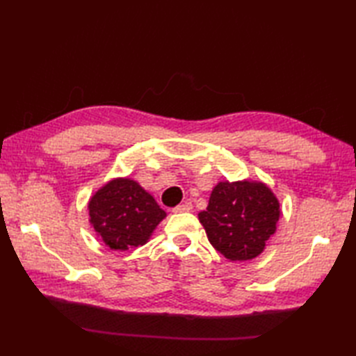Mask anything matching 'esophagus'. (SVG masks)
<instances>
[{
    "label": "esophagus",
    "instance_id": "esophagus-1",
    "mask_svg": "<svg viewBox=\"0 0 356 356\" xmlns=\"http://www.w3.org/2000/svg\"><path fill=\"white\" fill-rule=\"evenodd\" d=\"M191 209H193V205H191L190 202H186V203H182V205L172 208V213H176V214H179V213H190Z\"/></svg>",
    "mask_w": 356,
    "mask_h": 356
}]
</instances>
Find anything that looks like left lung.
I'll return each mask as SVG.
<instances>
[{
  "instance_id": "1",
  "label": "left lung",
  "mask_w": 356,
  "mask_h": 356,
  "mask_svg": "<svg viewBox=\"0 0 356 356\" xmlns=\"http://www.w3.org/2000/svg\"><path fill=\"white\" fill-rule=\"evenodd\" d=\"M280 214L277 195L261 180H223L213 188L199 220L218 252L231 261H246L264 251Z\"/></svg>"
}]
</instances>
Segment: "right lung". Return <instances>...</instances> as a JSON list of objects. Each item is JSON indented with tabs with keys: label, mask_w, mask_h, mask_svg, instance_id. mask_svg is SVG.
<instances>
[{
	"label": "right lung",
	"mask_w": 356,
	"mask_h": 356,
	"mask_svg": "<svg viewBox=\"0 0 356 356\" xmlns=\"http://www.w3.org/2000/svg\"><path fill=\"white\" fill-rule=\"evenodd\" d=\"M88 222L113 251L145 245L166 217L153 195L130 177H115L102 185L87 205Z\"/></svg>",
	"instance_id": "1"
}]
</instances>
